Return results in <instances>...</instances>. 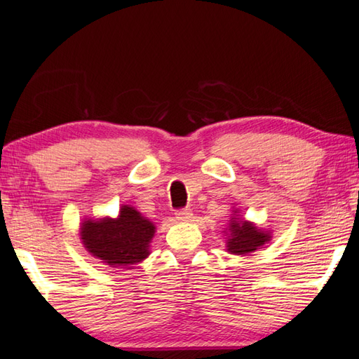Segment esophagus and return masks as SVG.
I'll list each match as a JSON object with an SVG mask.
<instances>
[{"label": "esophagus", "instance_id": "34e87169", "mask_svg": "<svg viewBox=\"0 0 359 359\" xmlns=\"http://www.w3.org/2000/svg\"><path fill=\"white\" fill-rule=\"evenodd\" d=\"M175 217H177V220H180V222H189V220L193 219V211L191 208L177 210L175 211Z\"/></svg>", "mask_w": 359, "mask_h": 359}]
</instances>
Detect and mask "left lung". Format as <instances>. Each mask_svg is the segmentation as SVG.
Segmentation results:
<instances>
[{"instance_id":"obj_1","label":"left lung","mask_w":359,"mask_h":359,"mask_svg":"<svg viewBox=\"0 0 359 359\" xmlns=\"http://www.w3.org/2000/svg\"><path fill=\"white\" fill-rule=\"evenodd\" d=\"M234 219L236 217H233L231 225H230L231 236L226 242L228 243L226 250L230 251V253L248 255L251 251L262 247L265 242L270 241L269 233L259 231L253 224L243 222V220H238V222H236Z\"/></svg>"}]
</instances>
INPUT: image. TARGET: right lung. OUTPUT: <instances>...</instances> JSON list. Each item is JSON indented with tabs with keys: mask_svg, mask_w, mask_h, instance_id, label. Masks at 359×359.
<instances>
[{
	"mask_svg": "<svg viewBox=\"0 0 359 359\" xmlns=\"http://www.w3.org/2000/svg\"><path fill=\"white\" fill-rule=\"evenodd\" d=\"M156 226L139 211L125 205L117 219L86 220L81 239L89 253L112 266H128L143 261Z\"/></svg>",
	"mask_w": 359,
	"mask_h": 359,
	"instance_id": "add662e5",
	"label": "right lung"
}]
</instances>
